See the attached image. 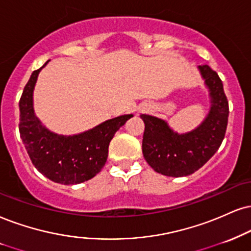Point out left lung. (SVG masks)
Wrapping results in <instances>:
<instances>
[{"label":"left lung","mask_w":251,"mask_h":251,"mask_svg":"<svg viewBox=\"0 0 251 251\" xmlns=\"http://www.w3.org/2000/svg\"><path fill=\"white\" fill-rule=\"evenodd\" d=\"M211 97L208 115L194 130L178 134L164 120L142 114L145 129L142 151L154 171L169 177L190 176L206 164L225 138L229 107L218 73L208 65L198 67Z\"/></svg>","instance_id":"8db88e82"}]
</instances>
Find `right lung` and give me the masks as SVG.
<instances>
[{"mask_svg":"<svg viewBox=\"0 0 251 251\" xmlns=\"http://www.w3.org/2000/svg\"><path fill=\"white\" fill-rule=\"evenodd\" d=\"M33 71L20 100V134L35 168L50 180L64 185L87 181L107 162L108 147L115 132L132 114L108 120L81 134L64 136L46 129L33 111V88L40 70Z\"/></svg>","mask_w":251,"mask_h":251,"instance_id":"1","label":"right lung"}]
</instances>
